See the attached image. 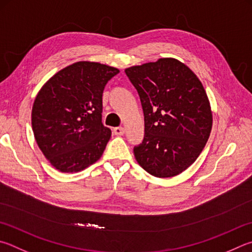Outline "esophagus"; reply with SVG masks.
Segmentation results:
<instances>
[{
	"instance_id": "obj_1",
	"label": "esophagus",
	"mask_w": 252,
	"mask_h": 252,
	"mask_svg": "<svg viewBox=\"0 0 252 252\" xmlns=\"http://www.w3.org/2000/svg\"><path fill=\"white\" fill-rule=\"evenodd\" d=\"M113 133L116 134V135H123L125 134V127H122V126H117V127H114L113 129Z\"/></svg>"
}]
</instances>
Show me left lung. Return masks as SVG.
Wrapping results in <instances>:
<instances>
[{
  "label": "left lung",
  "mask_w": 252,
  "mask_h": 252,
  "mask_svg": "<svg viewBox=\"0 0 252 252\" xmlns=\"http://www.w3.org/2000/svg\"><path fill=\"white\" fill-rule=\"evenodd\" d=\"M144 113V139L136 161L151 175L172 177L193 164L207 142L213 114L193 71L174 58L126 68Z\"/></svg>",
  "instance_id": "left-lung-1"
}]
</instances>
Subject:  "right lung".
Wrapping results in <instances>:
<instances>
[{
  "label": "right lung",
  "mask_w": 252,
  "mask_h": 252,
  "mask_svg": "<svg viewBox=\"0 0 252 252\" xmlns=\"http://www.w3.org/2000/svg\"><path fill=\"white\" fill-rule=\"evenodd\" d=\"M117 74L114 67L78 62L39 90L32 126L40 151L58 171L79 172L101 158L111 136L102 125V94Z\"/></svg>",
  "instance_id": "obj_1"
}]
</instances>
